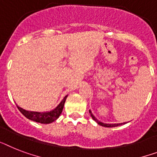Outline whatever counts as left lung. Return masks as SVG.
<instances>
[{
    "instance_id": "8db88e82",
    "label": "left lung",
    "mask_w": 157,
    "mask_h": 157,
    "mask_svg": "<svg viewBox=\"0 0 157 157\" xmlns=\"http://www.w3.org/2000/svg\"><path fill=\"white\" fill-rule=\"evenodd\" d=\"M90 114H91V117L93 118V119H94L96 123H98L99 125H101V126H102V127H118V126H120V125L122 124H124V123H118V124H106V123H101V122H100V121H98V119H97L95 117H94V115H93V114H92V112L90 110Z\"/></svg>"
}]
</instances>
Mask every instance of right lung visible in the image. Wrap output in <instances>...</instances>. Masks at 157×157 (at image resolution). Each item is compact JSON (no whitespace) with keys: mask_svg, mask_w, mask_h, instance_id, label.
<instances>
[{"mask_svg":"<svg viewBox=\"0 0 157 157\" xmlns=\"http://www.w3.org/2000/svg\"><path fill=\"white\" fill-rule=\"evenodd\" d=\"M67 97V96L64 97L62 101L58 105V106L50 112H43V113H41V112L28 111V110H25L22 108L19 107L18 105H17V107L20 110L21 114H23L25 118H27L28 119H30V120L37 122V123L48 124V123H51L56 120L57 118H59V116L60 115Z\"/></svg>","mask_w":157,"mask_h":157,"instance_id":"right-lung-1","label":"right lung"}]
</instances>
